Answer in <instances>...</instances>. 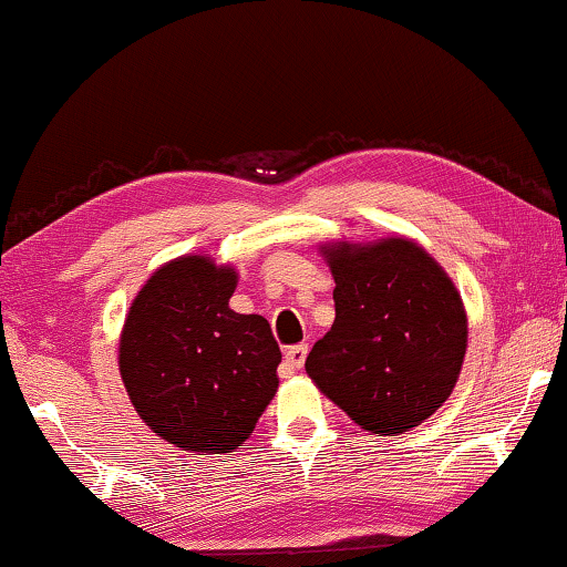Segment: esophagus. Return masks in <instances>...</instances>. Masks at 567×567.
<instances>
[{
	"mask_svg": "<svg viewBox=\"0 0 567 567\" xmlns=\"http://www.w3.org/2000/svg\"><path fill=\"white\" fill-rule=\"evenodd\" d=\"M306 357H308V343H298V346H290V349L285 351V371H295L306 364Z\"/></svg>",
	"mask_w": 567,
	"mask_h": 567,
	"instance_id": "1",
	"label": "esophagus"
}]
</instances>
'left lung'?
Returning a JSON list of instances; mask_svg holds the SVG:
<instances>
[{
    "instance_id": "1",
    "label": "left lung",
    "mask_w": 567,
    "mask_h": 567,
    "mask_svg": "<svg viewBox=\"0 0 567 567\" xmlns=\"http://www.w3.org/2000/svg\"><path fill=\"white\" fill-rule=\"evenodd\" d=\"M320 251L336 282V320L308 353V377L369 433H408L458 382L468 346L461 292L408 236Z\"/></svg>"
}]
</instances>
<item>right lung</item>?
Here are the masks:
<instances>
[{"instance_id":"obj_1","label":"right lung","mask_w":567,"mask_h":567,"mask_svg":"<svg viewBox=\"0 0 567 567\" xmlns=\"http://www.w3.org/2000/svg\"><path fill=\"white\" fill-rule=\"evenodd\" d=\"M236 282L231 265L185 255L155 269L126 312L124 390L152 433L183 451H236L280 384L272 328L229 308Z\"/></svg>"}]
</instances>
